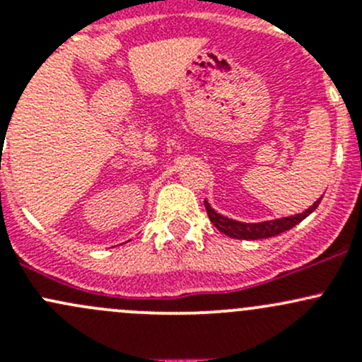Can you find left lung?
I'll use <instances>...</instances> for the list:
<instances>
[{"label":"left lung","instance_id":"8db88e82","mask_svg":"<svg viewBox=\"0 0 362 362\" xmlns=\"http://www.w3.org/2000/svg\"><path fill=\"white\" fill-rule=\"evenodd\" d=\"M322 199V198H320ZM320 199H317L308 210H305L303 214L291 215V217L284 218H275V221H266V222H257V224H247V222L233 221V218L224 217V215L217 214L214 208L208 204L206 199H204V208H206L208 218L211 221V224L218 229L224 235L231 236V238L236 240H261V238H272V236L280 235V233H286L289 229H293L296 224L303 221V218L308 217L317 206H319Z\"/></svg>","mask_w":362,"mask_h":362}]
</instances>
